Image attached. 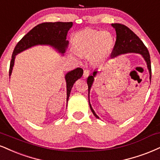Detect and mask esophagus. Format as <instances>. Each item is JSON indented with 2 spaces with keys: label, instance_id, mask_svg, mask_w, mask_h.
<instances>
[{
  "label": "esophagus",
  "instance_id": "34e87169",
  "mask_svg": "<svg viewBox=\"0 0 160 160\" xmlns=\"http://www.w3.org/2000/svg\"><path fill=\"white\" fill-rule=\"evenodd\" d=\"M88 74H89V71H88V69H85V70L83 71V77L84 78H87Z\"/></svg>",
  "mask_w": 160,
  "mask_h": 160
}]
</instances>
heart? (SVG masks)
Masks as SVG:
<instances>
[{
	"label": "heart",
	"instance_id": "obj_1",
	"mask_svg": "<svg viewBox=\"0 0 160 160\" xmlns=\"http://www.w3.org/2000/svg\"><path fill=\"white\" fill-rule=\"evenodd\" d=\"M79 51L81 53H90L96 49L107 51L112 45V37L108 32L86 31L77 38Z\"/></svg>",
	"mask_w": 160,
	"mask_h": 160
}]
</instances>
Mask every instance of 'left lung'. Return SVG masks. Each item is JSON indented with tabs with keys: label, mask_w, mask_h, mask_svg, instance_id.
<instances>
[{
	"label": "left lung",
	"mask_w": 160,
	"mask_h": 160,
	"mask_svg": "<svg viewBox=\"0 0 160 160\" xmlns=\"http://www.w3.org/2000/svg\"><path fill=\"white\" fill-rule=\"evenodd\" d=\"M112 26L115 28L116 32V41L111 53V57L114 58L120 54L128 53H136L141 54L147 62L148 68L150 73V80H151V57H150L149 52L146 46L144 45L142 41L133 32L128 28V27L122 24H112ZM98 71L95 70L93 72V74L88 76L87 79L88 91V103H89L90 109L97 118H99L95 112L92 109L89 102V92L91 87L93 84L94 80L97 74Z\"/></svg>",
	"instance_id": "1"
}]
</instances>
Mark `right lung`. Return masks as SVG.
<instances>
[{
  "mask_svg": "<svg viewBox=\"0 0 160 160\" xmlns=\"http://www.w3.org/2000/svg\"><path fill=\"white\" fill-rule=\"evenodd\" d=\"M72 25V22H45L36 25L18 42L15 47L9 66V76L12 74L15 55L33 46L38 45H51L61 53H64L68 45V41L66 40L67 33ZM83 70L81 68H77L65 74L67 102L73 85L78 79L81 78Z\"/></svg>",
  "mask_w": 160,
  "mask_h": 160,
  "instance_id": "add662e5",
  "label": "right lung"
}]
</instances>
